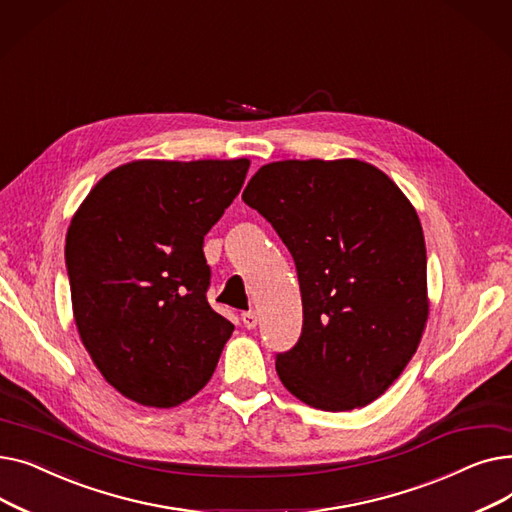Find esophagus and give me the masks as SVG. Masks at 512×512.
Returning a JSON list of instances; mask_svg holds the SVG:
<instances>
[{"label":"esophagus","mask_w":512,"mask_h":512,"mask_svg":"<svg viewBox=\"0 0 512 512\" xmlns=\"http://www.w3.org/2000/svg\"><path fill=\"white\" fill-rule=\"evenodd\" d=\"M240 319H242V324H245V328H247V330H253V328L257 326V315H255L253 311L240 313Z\"/></svg>","instance_id":"obj_1"}]
</instances>
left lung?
<instances>
[{
    "label": "left lung",
    "instance_id": "1",
    "mask_svg": "<svg viewBox=\"0 0 512 512\" xmlns=\"http://www.w3.org/2000/svg\"><path fill=\"white\" fill-rule=\"evenodd\" d=\"M242 201L290 251L303 330L276 355L282 384L309 407H365L407 367L427 321V255L417 211L359 159L259 168Z\"/></svg>",
    "mask_w": 512,
    "mask_h": 512
}]
</instances>
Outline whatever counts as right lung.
Here are the masks:
<instances>
[{"instance_id":"1","label":"right lung","mask_w":512,"mask_h":512,"mask_svg":"<svg viewBox=\"0 0 512 512\" xmlns=\"http://www.w3.org/2000/svg\"><path fill=\"white\" fill-rule=\"evenodd\" d=\"M249 159L132 161L105 174L66 236L74 321L120 394L168 409L213 375L234 326L207 303L203 238Z\"/></svg>"}]
</instances>
